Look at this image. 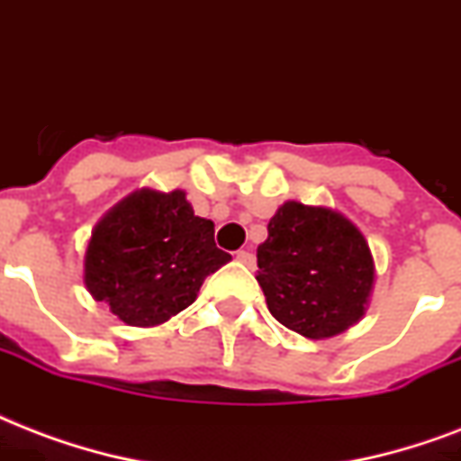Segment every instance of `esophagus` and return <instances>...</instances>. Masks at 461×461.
Returning a JSON list of instances; mask_svg holds the SVG:
<instances>
[{
	"label": "esophagus",
	"mask_w": 461,
	"mask_h": 461,
	"mask_svg": "<svg viewBox=\"0 0 461 461\" xmlns=\"http://www.w3.org/2000/svg\"><path fill=\"white\" fill-rule=\"evenodd\" d=\"M235 259L240 264H245V267H252V264H255V255H252L249 249H240V252L235 255Z\"/></svg>",
	"instance_id": "1"
}]
</instances>
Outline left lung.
<instances>
[{
  "label": "left lung",
  "instance_id": "1",
  "mask_svg": "<svg viewBox=\"0 0 461 461\" xmlns=\"http://www.w3.org/2000/svg\"><path fill=\"white\" fill-rule=\"evenodd\" d=\"M257 248L267 308L308 339L337 337L366 315L375 259L366 235L327 206L284 202Z\"/></svg>",
  "mask_w": 461,
  "mask_h": 461
}]
</instances>
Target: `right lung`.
Here are the masks:
<instances>
[{
  "instance_id": "obj_1",
  "label": "right lung",
  "mask_w": 461,
  "mask_h": 461,
  "mask_svg": "<svg viewBox=\"0 0 461 461\" xmlns=\"http://www.w3.org/2000/svg\"><path fill=\"white\" fill-rule=\"evenodd\" d=\"M230 255L213 221L194 216L182 190L141 187L95 223L84 255L86 291L130 327H156L197 301Z\"/></svg>"
}]
</instances>
